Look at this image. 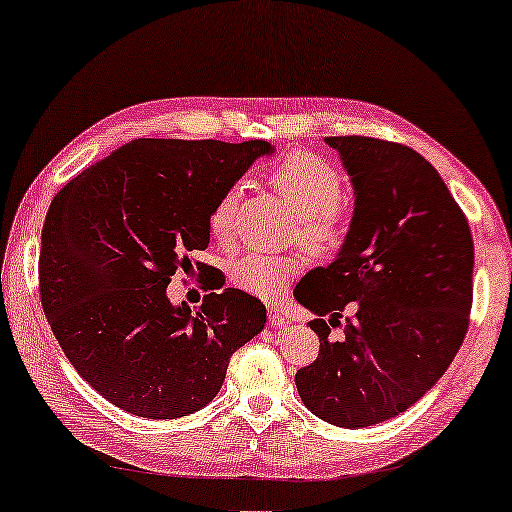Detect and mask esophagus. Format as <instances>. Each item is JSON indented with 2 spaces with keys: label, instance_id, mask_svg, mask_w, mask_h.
<instances>
[{
  "label": "esophagus",
  "instance_id": "esophagus-1",
  "mask_svg": "<svg viewBox=\"0 0 512 512\" xmlns=\"http://www.w3.org/2000/svg\"><path fill=\"white\" fill-rule=\"evenodd\" d=\"M267 313H270V322L274 329H283V326L290 324V317L286 311H283V308H270Z\"/></svg>",
  "mask_w": 512,
  "mask_h": 512
}]
</instances>
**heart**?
Masks as SVG:
<instances>
[{
    "instance_id": "obj_1",
    "label": "heart",
    "mask_w": 512,
    "mask_h": 512,
    "mask_svg": "<svg viewBox=\"0 0 512 512\" xmlns=\"http://www.w3.org/2000/svg\"><path fill=\"white\" fill-rule=\"evenodd\" d=\"M267 183L297 213L301 242L317 256L338 254L351 226V206L340 195L342 174L338 167L306 149H295L272 167ZM238 199L240 190L229 188L217 197L208 215V229L222 245L233 238ZM304 265V256L251 251L231 265V281L254 297L279 299Z\"/></svg>"
}]
</instances>
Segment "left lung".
I'll return each instance as SVG.
<instances>
[{"label":"left lung","instance_id":"1","mask_svg":"<svg viewBox=\"0 0 512 512\" xmlns=\"http://www.w3.org/2000/svg\"><path fill=\"white\" fill-rule=\"evenodd\" d=\"M324 140L351 177L354 217L335 261L295 288L320 338V354L295 383L320 420L363 429L420 401L458 354L472 311L474 242L445 181L415 149L365 136ZM347 305L357 315L333 341L330 326Z\"/></svg>","mask_w":512,"mask_h":512}]
</instances>
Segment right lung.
Listing matches in <instances>:
<instances>
[{"instance_id":"obj_1","label":"right lung","mask_w":512,"mask_h":512,"mask_svg":"<svg viewBox=\"0 0 512 512\" xmlns=\"http://www.w3.org/2000/svg\"><path fill=\"white\" fill-rule=\"evenodd\" d=\"M265 140L138 138L54 197L38 279L65 356L113 406L149 420L195 413L220 392L233 351L263 331L261 299L238 288L197 311L167 299L188 254L211 240L208 215Z\"/></svg>"}]
</instances>
